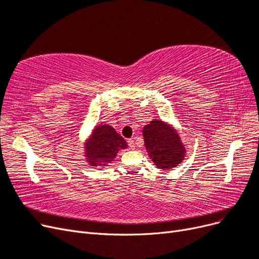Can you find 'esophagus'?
Here are the masks:
<instances>
[{
  "mask_svg": "<svg viewBox=\"0 0 259 259\" xmlns=\"http://www.w3.org/2000/svg\"><path fill=\"white\" fill-rule=\"evenodd\" d=\"M127 143H128V146H130V148H131V149H135V143H134V139H128V140H127Z\"/></svg>",
  "mask_w": 259,
  "mask_h": 259,
  "instance_id": "1",
  "label": "esophagus"
}]
</instances>
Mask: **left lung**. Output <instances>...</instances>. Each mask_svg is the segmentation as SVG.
<instances>
[{"mask_svg": "<svg viewBox=\"0 0 259 259\" xmlns=\"http://www.w3.org/2000/svg\"><path fill=\"white\" fill-rule=\"evenodd\" d=\"M143 134L149 156L159 168H173L183 161L185 147L169 125L159 120L151 121L144 127Z\"/></svg>", "mask_w": 259, "mask_h": 259, "instance_id": "obj_1", "label": "left lung"}]
</instances>
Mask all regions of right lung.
I'll list each match as a JSON object with an SVG mask.
<instances>
[{"instance_id":"1","label":"right lung","mask_w":259,"mask_h":259,"mask_svg":"<svg viewBox=\"0 0 259 259\" xmlns=\"http://www.w3.org/2000/svg\"><path fill=\"white\" fill-rule=\"evenodd\" d=\"M126 142L109 125H100L94 131L92 138L86 146V156L89 162L96 166V164L112 161L120 149L126 148Z\"/></svg>"}]
</instances>
